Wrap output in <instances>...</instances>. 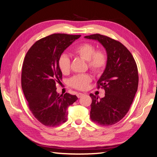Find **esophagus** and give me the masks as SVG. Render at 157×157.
Returning <instances> with one entry per match:
<instances>
[{
	"label": "esophagus",
	"instance_id": "esophagus-1",
	"mask_svg": "<svg viewBox=\"0 0 157 157\" xmlns=\"http://www.w3.org/2000/svg\"><path fill=\"white\" fill-rule=\"evenodd\" d=\"M82 95H83V94H82V93H78V94H77V96L78 98H80V97L82 96Z\"/></svg>",
	"mask_w": 157,
	"mask_h": 157
}]
</instances>
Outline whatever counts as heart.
<instances>
[{
	"label": "heart",
	"instance_id": "obj_1",
	"mask_svg": "<svg viewBox=\"0 0 157 157\" xmlns=\"http://www.w3.org/2000/svg\"><path fill=\"white\" fill-rule=\"evenodd\" d=\"M73 52L83 59L88 61V67L96 73H100L105 69L107 59L103 52H96V48L90 43H83L74 49ZM58 67L63 75H67L70 71V59L67 54L61 55L58 59ZM92 81V77L88 74H80L74 76L69 80L72 87L80 90L86 89Z\"/></svg>",
	"mask_w": 157,
	"mask_h": 157
}]
</instances>
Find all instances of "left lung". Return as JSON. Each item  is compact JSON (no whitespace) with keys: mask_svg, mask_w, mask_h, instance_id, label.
Returning a JSON list of instances; mask_svg holds the SVG:
<instances>
[{"mask_svg":"<svg viewBox=\"0 0 157 157\" xmlns=\"http://www.w3.org/2000/svg\"><path fill=\"white\" fill-rule=\"evenodd\" d=\"M99 42L105 49L107 62L98 81L105 96L90 94L92 99L90 118L102 126L115 124L124 117L134 100L138 86V71L132 54L120 42L99 34L85 36Z\"/></svg>","mask_w":157,"mask_h":157,"instance_id":"left-lung-1","label":"left lung"}]
</instances>
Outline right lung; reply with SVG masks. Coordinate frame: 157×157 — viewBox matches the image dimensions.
Instances as JSON below:
<instances>
[{"mask_svg":"<svg viewBox=\"0 0 157 157\" xmlns=\"http://www.w3.org/2000/svg\"><path fill=\"white\" fill-rule=\"evenodd\" d=\"M80 37L56 33L36 41L27 52L22 67L21 87L33 115L42 124L58 126L67 121V109L77 97L56 91L62 73L58 59L64 50Z\"/></svg>","mask_w":157,"mask_h":157,"instance_id":"add662e5","label":"right lung"}]
</instances>
